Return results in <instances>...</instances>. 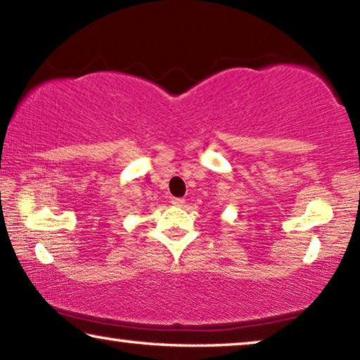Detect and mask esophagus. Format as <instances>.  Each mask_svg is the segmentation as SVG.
<instances>
[{
	"instance_id": "esophagus-1",
	"label": "esophagus",
	"mask_w": 360,
	"mask_h": 360,
	"mask_svg": "<svg viewBox=\"0 0 360 360\" xmlns=\"http://www.w3.org/2000/svg\"><path fill=\"white\" fill-rule=\"evenodd\" d=\"M170 202L174 204V206H179V207H181L185 204V199L184 198H172L170 199Z\"/></svg>"
}]
</instances>
